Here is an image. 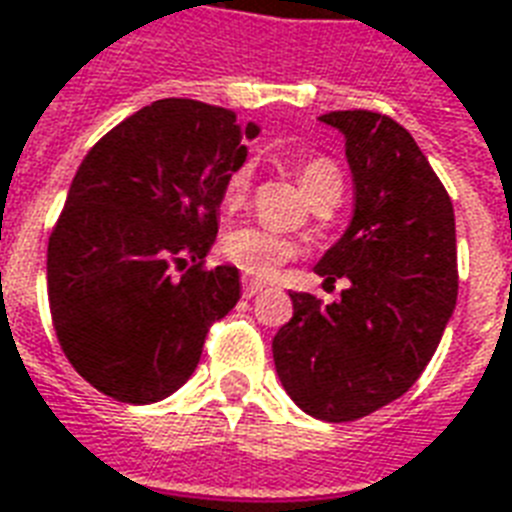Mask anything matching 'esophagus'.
<instances>
[{
    "label": "esophagus",
    "mask_w": 512,
    "mask_h": 512,
    "mask_svg": "<svg viewBox=\"0 0 512 512\" xmlns=\"http://www.w3.org/2000/svg\"><path fill=\"white\" fill-rule=\"evenodd\" d=\"M241 287H244V295H247V298H255L257 292L265 290V282H257V279L244 276V279H241Z\"/></svg>",
    "instance_id": "esophagus-1"
}]
</instances>
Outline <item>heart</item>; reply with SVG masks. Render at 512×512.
Wrapping results in <instances>:
<instances>
[{
	"mask_svg": "<svg viewBox=\"0 0 512 512\" xmlns=\"http://www.w3.org/2000/svg\"><path fill=\"white\" fill-rule=\"evenodd\" d=\"M300 187L306 198H311L327 185H341V174L335 169L333 161L327 158H308L300 163L298 169ZM252 185V171L249 166H241L228 177L225 190H222V201L225 206H239L249 193ZM222 255L228 257L230 263L239 265L241 271L252 273V276H271L282 263H287L295 255V244L284 239L279 233L263 228V225H239L225 233L222 239Z\"/></svg>",
	"mask_w": 512,
	"mask_h": 512,
	"instance_id": "obj_1",
	"label": "heart"
}]
</instances>
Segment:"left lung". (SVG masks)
Wrapping results in <instances>:
<instances>
[{"label":"left lung","instance_id":"obj_1","mask_svg":"<svg viewBox=\"0 0 512 512\" xmlns=\"http://www.w3.org/2000/svg\"><path fill=\"white\" fill-rule=\"evenodd\" d=\"M338 128L354 179V214L314 271L346 279L338 303L292 292V319L273 335L279 381L322 421H354L403 397L454 314L456 225L446 187L392 117L346 109Z\"/></svg>","mask_w":512,"mask_h":512}]
</instances>
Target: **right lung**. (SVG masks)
<instances>
[{"mask_svg": "<svg viewBox=\"0 0 512 512\" xmlns=\"http://www.w3.org/2000/svg\"><path fill=\"white\" fill-rule=\"evenodd\" d=\"M257 134L230 109L161 99L80 163L50 233L48 300L66 360L104 395L147 405L177 392L212 322L239 303V268L201 260Z\"/></svg>", "mask_w": 512, "mask_h": 512, "instance_id": "1", "label": "right lung"}]
</instances>
